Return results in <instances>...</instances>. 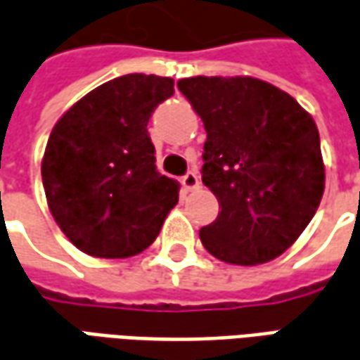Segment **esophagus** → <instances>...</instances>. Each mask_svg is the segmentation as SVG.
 <instances>
[{
	"instance_id": "obj_1",
	"label": "esophagus",
	"mask_w": 360,
	"mask_h": 360,
	"mask_svg": "<svg viewBox=\"0 0 360 360\" xmlns=\"http://www.w3.org/2000/svg\"><path fill=\"white\" fill-rule=\"evenodd\" d=\"M182 188H184L186 192H193V190H198L200 188V178L195 172H188V174L182 178Z\"/></svg>"
}]
</instances>
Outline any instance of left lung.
Wrapping results in <instances>:
<instances>
[{
    "mask_svg": "<svg viewBox=\"0 0 360 360\" xmlns=\"http://www.w3.org/2000/svg\"><path fill=\"white\" fill-rule=\"evenodd\" d=\"M178 89L207 131L201 180L219 215L200 231L211 256L234 266L290 248L320 205L326 167L312 116L256 77H188Z\"/></svg>",
    "mask_w": 360,
    "mask_h": 360,
    "instance_id": "1",
    "label": "left lung"
}]
</instances>
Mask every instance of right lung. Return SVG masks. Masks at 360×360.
Wrapping results in <instances>:
<instances>
[{
	"label": "right lung",
	"instance_id": "1",
	"mask_svg": "<svg viewBox=\"0 0 360 360\" xmlns=\"http://www.w3.org/2000/svg\"><path fill=\"white\" fill-rule=\"evenodd\" d=\"M172 94L170 77L129 73L93 89L56 122L42 184L53 221L81 252L137 256L159 236L180 184L157 170L147 124Z\"/></svg>",
	"mask_w": 360,
	"mask_h": 360
}]
</instances>
